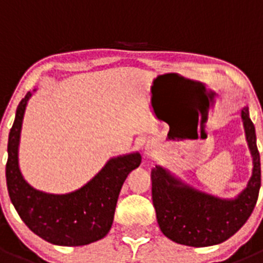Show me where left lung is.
<instances>
[{"label": "left lung", "instance_id": "1", "mask_svg": "<svg viewBox=\"0 0 263 263\" xmlns=\"http://www.w3.org/2000/svg\"><path fill=\"white\" fill-rule=\"evenodd\" d=\"M241 118L253 157V174L234 199L204 194L163 167L152 170L153 204L160 231L170 240L194 248L217 245L240 231L252 215L261 188V160L248 106L241 110Z\"/></svg>", "mask_w": 263, "mask_h": 263}]
</instances>
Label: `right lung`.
<instances>
[{"mask_svg":"<svg viewBox=\"0 0 263 263\" xmlns=\"http://www.w3.org/2000/svg\"><path fill=\"white\" fill-rule=\"evenodd\" d=\"M30 97L27 92L21 100L9 133L6 184L11 203L30 231L53 245L81 246L101 240L110 231L121 187L141 164V154L111 158L87 184L69 194L38 191L23 179L18 166L21 129Z\"/></svg>","mask_w":263,"mask_h":263,"instance_id":"right-lung-1","label":"right lung"}]
</instances>
